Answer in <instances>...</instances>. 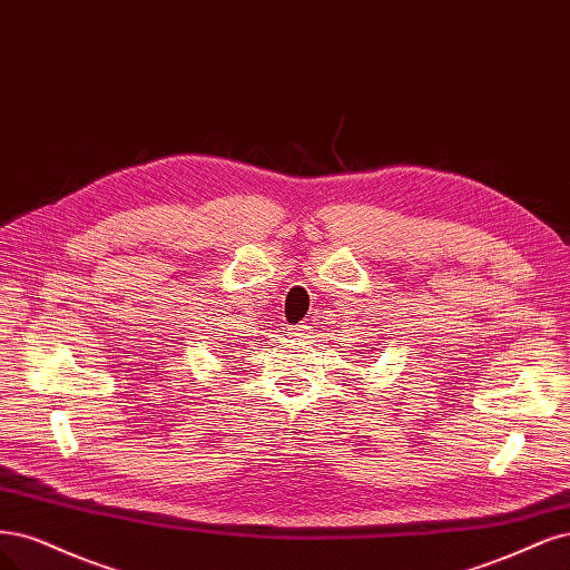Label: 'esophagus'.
Listing matches in <instances>:
<instances>
[{
	"label": "esophagus",
	"mask_w": 570,
	"mask_h": 570,
	"mask_svg": "<svg viewBox=\"0 0 570 570\" xmlns=\"http://www.w3.org/2000/svg\"><path fill=\"white\" fill-rule=\"evenodd\" d=\"M312 332H315V328L309 326V322H303V324H298L296 328H293V334H296L298 338H309Z\"/></svg>",
	"instance_id": "esophagus-1"
}]
</instances>
